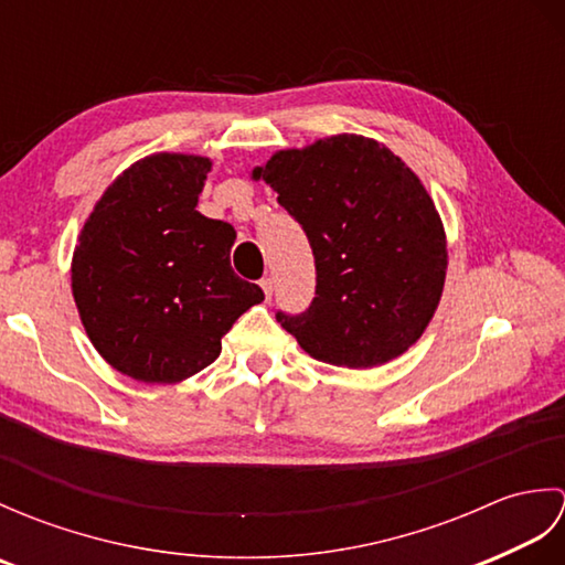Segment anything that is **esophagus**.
<instances>
[{
    "instance_id": "1",
    "label": "esophagus",
    "mask_w": 565,
    "mask_h": 565,
    "mask_svg": "<svg viewBox=\"0 0 565 565\" xmlns=\"http://www.w3.org/2000/svg\"><path fill=\"white\" fill-rule=\"evenodd\" d=\"M259 286H262V291H264V296H267V298H271V294H274V281H271V276H264V279L259 281Z\"/></svg>"
}]
</instances>
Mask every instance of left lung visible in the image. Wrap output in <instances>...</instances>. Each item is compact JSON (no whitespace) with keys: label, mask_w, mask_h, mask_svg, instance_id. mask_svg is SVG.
Masks as SVG:
<instances>
[{"label":"left lung","mask_w":565,"mask_h":565,"mask_svg":"<svg viewBox=\"0 0 565 565\" xmlns=\"http://www.w3.org/2000/svg\"><path fill=\"white\" fill-rule=\"evenodd\" d=\"M316 257V296L276 320L318 362L369 369L415 344L447 276L439 213L401 158L362 136L276 152L257 167Z\"/></svg>","instance_id":"8db88e82"}]
</instances>
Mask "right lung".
<instances>
[{"label": "right lung", "instance_id": "obj_1", "mask_svg": "<svg viewBox=\"0 0 565 565\" xmlns=\"http://www.w3.org/2000/svg\"><path fill=\"white\" fill-rule=\"evenodd\" d=\"M211 162L152 154L104 191L72 257V296L92 344L121 374L174 383L221 354L264 291L233 271L235 227L196 211Z\"/></svg>", "mask_w": 565, "mask_h": 565}]
</instances>
